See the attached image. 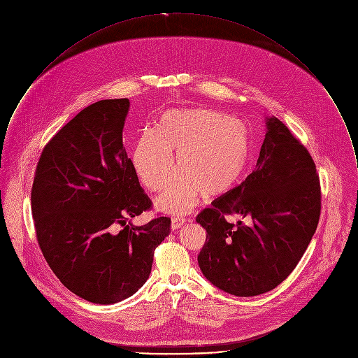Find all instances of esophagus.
<instances>
[{"label":"esophagus","mask_w":358,"mask_h":358,"mask_svg":"<svg viewBox=\"0 0 358 358\" xmlns=\"http://www.w3.org/2000/svg\"><path fill=\"white\" fill-rule=\"evenodd\" d=\"M185 223H186V219H185L183 216H172L171 227H172V230H178V229H180Z\"/></svg>","instance_id":"obj_1"}]
</instances>
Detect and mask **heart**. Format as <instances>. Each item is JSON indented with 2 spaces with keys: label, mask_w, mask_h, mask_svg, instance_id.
<instances>
[{
  "label": "heart",
  "mask_w": 358,
  "mask_h": 358,
  "mask_svg": "<svg viewBox=\"0 0 358 358\" xmlns=\"http://www.w3.org/2000/svg\"><path fill=\"white\" fill-rule=\"evenodd\" d=\"M180 172L158 200L171 213H185L205 199L233 192L244 179L251 158V135L247 125L233 117L205 108L168 110L138 138L134 165L142 183L162 192L175 171Z\"/></svg>",
  "instance_id": "heart-1"
}]
</instances>
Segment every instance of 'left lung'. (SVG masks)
I'll use <instances>...</instances> for the list:
<instances>
[{
	"label": "left lung",
	"instance_id": "obj_1",
	"mask_svg": "<svg viewBox=\"0 0 358 358\" xmlns=\"http://www.w3.org/2000/svg\"><path fill=\"white\" fill-rule=\"evenodd\" d=\"M320 213L315 164L302 142L273 115L267 118L255 171L196 217L208 240L199 255L200 268L215 287L231 295L268 292L302 259ZM227 215L242 219L230 224Z\"/></svg>",
	"mask_w": 358,
	"mask_h": 358
}]
</instances>
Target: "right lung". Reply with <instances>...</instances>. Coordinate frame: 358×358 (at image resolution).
Here are the masks:
<instances>
[{
	"label": "right lung",
	"instance_id": "add662e5",
	"mask_svg": "<svg viewBox=\"0 0 358 358\" xmlns=\"http://www.w3.org/2000/svg\"><path fill=\"white\" fill-rule=\"evenodd\" d=\"M129 101L106 99L81 110L40 155L31 213L41 252L77 296L111 305L149 278L155 248L171 233L157 215L143 226L129 219L153 209L122 143Z\"/></svg>",
	"mask_w": 358,
	"mask_h": 358
}]
</instances>
